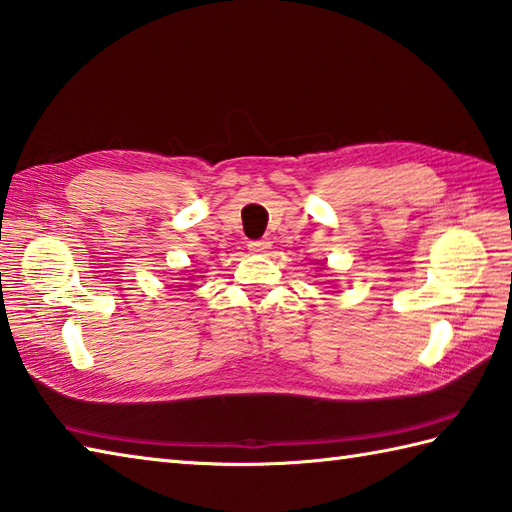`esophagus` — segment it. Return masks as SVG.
Here are the masks:
<instances>
[{"label": "esophagus", "mask_w": 512, "mask_h": 512, "mask_svg": "<svg viewBox=\"0 0 512 512\" xmlns=\"http://www.w3.org/2000/svg\"><path fill=\"white\" fill-rule=\"evenodd\" d=\"M248 248H250V253H266V250L270 248V242L268 239H253V242H248Z\"/></svg>", "instance_id": "34e87169"}]
</instances>
